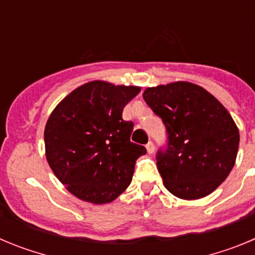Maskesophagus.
Returning a JSON list of instances; mask_svg holds the SVG:
<instances>
[{
	"label": "esophagus",
	"mask_w": 255,
	"mask_h": 255,
	"mask_svg": "<svg viewBox=\"0 0 255 255\" xmlns=\"http://www.w3.org/2000/svg\"><path fill=\"white\" fill-rule=\"evenodd\" d=\"M145 148H147V152L149 153V154H152V153L154 152V144H153L152 141H148V144L145 145Z\"/></svg>",
	"instance_id": "obj_1"
}]
</instances>
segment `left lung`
I'll return each mask as SVG.
<instances>
[{"label": "left lung", "instance_id": "left-lung-1", "mask_svg": "<svg viewBox=\"0 0 255 255\" xmlns=\"http://www.w3.org/2000/svg\"><path fill=\"white\" fill-rule=\"evenodd\" d=\"M143 98L167 130V150L157 154L164 188L185 200L211 194L238 155L240 135L231 115L204 88L189 82L147 88Z\"/></svg>", "mask_w": 255, "mask_h": 255}]
</instances>
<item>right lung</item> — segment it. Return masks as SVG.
Segmentation results:
<instances>
[{
	"label": "right lung",
	"mask_w": 255,
	"mask_h": 255,
	"mask_svg": "<svg viewBox=\"0 0 255 255\" xmlns=\"http://www.w3.org/2000/svg\"><path fill=\"white\" fill-rule=\"evenodd\" d=\"M139 92L134 85L94 80L74 89L49 115L47 162L80 200L111 203L130 185L135 161L147 149L130 141L134 124L123 120V110Z\"/></svg>",
	"instance_id": "obj_1"
}]
</instances>
